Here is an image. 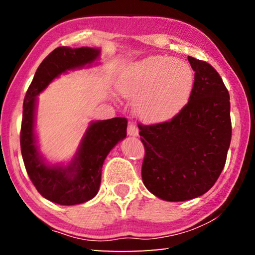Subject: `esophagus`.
Here are the masks:
<instances>
[{"label":"esophagus","instance_id":"esophagus-1","mask_svg":"<svg viewBox=\"0 0 255 255\" xmlns=\"http://www.w3.org/2000/svg\"><path fill=\"white\" fill-rule=\"evenodd\" d=\"M127 132L129 136H138V128L133 123H129L128 128H127Z\"/></svg>","mask_w":255,"mask_h":255}]
</instances>
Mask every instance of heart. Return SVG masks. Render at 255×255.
<instances>
[{
  "label": "heart",
  "instance_id": "obj_1",
  "mask_svg": "<svg viewBox=\"0 0 255 255\" xmlns=\"http://www.w3.org/2000/svg\"><path fill=\"white\" fill-rule=\"evenodd\" d=\"M192 86L193 73L188 64L167 56H149L128 67L120 91L127 99L136 100L139 117L159 122L182 109Z\"/></svg>",
  "mask_w": 255,
  "mask_h": 255
}]
</instances>
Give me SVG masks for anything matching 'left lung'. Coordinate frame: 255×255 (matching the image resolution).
Instances as JSON below:
<instances>
[{"mask_svg": "<svg viewBox=\"0 0 255 255\" xmlns=\"http://www.w3.org/2000/svg\"><path fill=\"white\" fill-rule=\"evenodd\" d=\"M195 82L187 105L169 122L139 124L141 178L154 196L184 201L202 196L225 166L232 138L230 93L221 75L189 56Z\"/></svg>", "mask_w": 255, "mask_h": 255, "instance_id": "1", "label": "left lung"}]
</instances>
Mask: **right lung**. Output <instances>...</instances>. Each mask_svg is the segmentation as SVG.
Returning a JSON list of instances; mask_svg holds the SVG:
<instances>
[{"instance_id":"1","label":"right lung","mask_w":255,"mask_h":255,"mask_svg":"<svg viewBox=\"0 0 255 255\" xmlns=\"http://www.w3.org/2000/svg\"><path fill=\"white\" fill-rule=\"evenodd\" d=\"M100 50L90 47H58L37 68L23 101L20 145L30 180L40 195L63 206L83 204L97 196L103 162L110 150L127 135V119L117 117L90 124L74 158L67 166L49 165L38 152L34 136L37 96L56 77L67 71L90 65Z\"/></svg>"}]
</instances>
